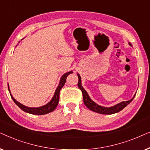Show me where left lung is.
<instances>
[{"instance_id": "obj_1", "label": "left lung", "mask_w": 150, "mask_h": 150, "mask_svg": "<svg viewBox=\"0 0 150 150\" xmlns=\"http://www.w3.org/2000/svg\"><path fill=\"white\" fill-rule=\"evenodd\" d=\"M129 45L130 46H132V45L130 44V42H128ZM78 77H79V82H78V87L82 91V93H83V102L84 104H85V106L90 109L92 111L98 112V113L100 114H103V115H111L114 113H117V112H120L122 109L126 107V106L130 103L132 101V100L134 99V96L136 94H134V96H133L132 99L128 100V101H123L121 102L120 103L115 104V105L110 106V107H106V106H100L97 103H96L95 102L93 101L91 99V98L89 97V94L87 93V92L85 91V89H84L82 86L81 84V77L79 73L77 74Z\"/></svg>"}]
</instances>
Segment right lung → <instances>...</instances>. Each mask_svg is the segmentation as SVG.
I'll list each match as a JSON object with an SVG mask.
<instances>
[{
	"mask_svg": "<svg viewBox=\"0 0 150 150\" xmlns=\"http://www.w3.org/2000/svg\"><path fill=\"white\" fill-rule=\"evenodd\" d=\"M73 73L72 71H68V72L65 73L61 77L60 81H59V84L58 85V87H57L56 90H55V92L54 93V96L52 99L50 100V101L48 102L46 104H45L44 106H40V107H28V106H26L23 105V104L20 103L19 102H18L15 98L13 97V96L11 95V91H10V89H9V84L8 85V89H9V93L11 95V97L12 98V100H13V102H15L16 105H17L18 107H20L22 110H24V112H28V113L30 114H33V115H45V114H48L49 112H52L55 108H57V105L59 104V93H60V90L61 89V88L63 87V85H65V82H66V79L67 77V76L70 74Z\"/></svg>",
	"mask_w": 150,
	"mask_h": 150,
	"instance_id": "1",
	"label": "right lung"
}]
</instances>
